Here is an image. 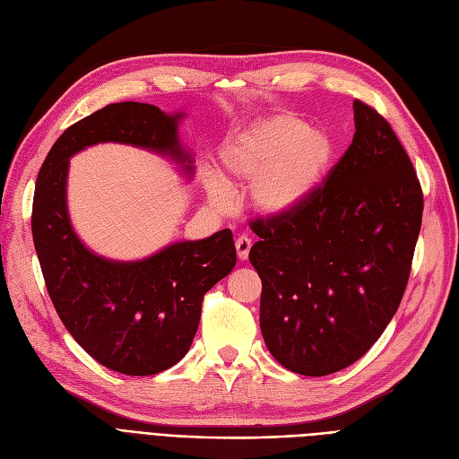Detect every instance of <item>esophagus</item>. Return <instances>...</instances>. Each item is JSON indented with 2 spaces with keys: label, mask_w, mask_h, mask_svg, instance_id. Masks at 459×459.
I'll list each match as a JSON object with an SVG mask.
<instances>
[{
  "label": "esophagus",
  "mask_w": 459,
  "mask_h": 459,
  "mask_svg": "<svg viewBox=\"0 0 459 459\" xmlns=\"http://www.w3.org/2000/svg\"><path fill=\"white\" fill-rule=\"evenodd\" d=\"M234 246H236V255H238V259L246 261L249 255V249H251V240L247 238V236H238Z\"/></svg>",
  "instance_id": "34e87169"
}]
</instances>
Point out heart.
Listing matches in <instances>:
<instances>
[{"mask_svg": "<svg viewBox=\"0 0 459 459\" xmlns=\"http://www.w3.org/2000/svg\"><path fill=\"white\" fill-rule=\"evenodd\" d=\"M335 156L328 131L307 127L291 114H276L247 126L219 152L223 180L249 185V205L267 219L291 215L310 200L326 177ZM205 196L225 212L230 195L215 175L205 177Z\"/></svg>", "mask_w": 459, "mask_h": 459, "instance_id": "1", "label": "heart"}]
</instances>
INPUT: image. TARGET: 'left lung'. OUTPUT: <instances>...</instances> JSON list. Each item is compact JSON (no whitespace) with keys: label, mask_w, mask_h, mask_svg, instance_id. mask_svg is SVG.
Listing matches in <instances>:
<instances>
[{"label":"left lung","mask_w":459,"mask_h":459,"mask_svg":"<svg viewBox=\"0 0 459 459\" xmlns=\"http://www.w3.org/2000/svg\"><path fill=\"white\" fill-rule=\"evenodd\" d=\"M352 110L357 131L326 185L291 215L251 223L264 345L301 376L339 372L385 332L421 229V186L401 141L372 107Z\"/></svg>","instance_id":"obj_1"}]
</instances>
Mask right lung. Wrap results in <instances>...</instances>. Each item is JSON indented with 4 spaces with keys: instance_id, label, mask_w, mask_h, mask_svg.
Instances as JSON below:
<instances>
[{
    "instance_id": "obj_1",
    "label": "right lung",
    "mask_w": 459,
    "mask_h": 459,
    "mask_svg": "<svg viewBox=\"0 0 459 459\" xmlns=\"http://www.w3.org/2000/svg\"><path fill=\"white\" fill-rule=\"evenodd\" d=\"M183 117L146 102L108 105L70 126L38 173L32 236L56 315L83 351L126 376L160 374L188 352L205 291L236 264L232 232L173 242L139 261L97 255L70 223V158L99 143L131 144L168 156L192 179L195 158L179 141Z\"/></svg>"
}]
</instances>
